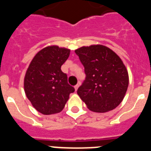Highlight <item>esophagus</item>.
<instances>
[{
	"instance_id": "1",
	"label": "esophagus",
	"mask_w": 151,
	"mask_h": 151,
	"mask_svg": "<svg viewBox=\"0 0 151 151\" xmlns=\"http://www.w3.org/2000/svg\"><path fill=\"white\" fill-rule=\"evenodd\" d=\"M78 87H79V85L77 84L76 86H74V89H75V91H77V89H78Z\"/></svg>"
}]
</instances>
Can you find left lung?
I'll return each instance as SVG.
<instances>
[{
    "instance_id": "obj_1",
    "label": "left lung",
    "mask_w": 151,
    "mask_h": 151,
    "mask_svg": "<svg viewBox=\"0 0 151 151\" xmlns=\"http://www.w3.org/2000/svg\"><path fill=\"white\" fill-rule=\"evenodd\" d=\"M84 67L86 78L77 94L96 112L114 109L122 103L128 86V74L121 58L102 45L75 50Z\"/></svg>"
}]
</instances>
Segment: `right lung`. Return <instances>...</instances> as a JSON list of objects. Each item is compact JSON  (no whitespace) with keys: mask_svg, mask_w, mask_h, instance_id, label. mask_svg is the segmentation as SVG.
I'll list each match as a JSON object with an SVG mask.
<instances>
[{"mask_svg":"<svg viewBox=\"0 0 151 151\" xmlns=\"http://www.w3.org/2000/svg\"><path fill=\"white\" fill-rule=\"evenodd\" d=\"M69 55V49L48 46L38 52L30 63L25 75L24 90L38 112L44 115L58 113L75 90L61 70Z\"/></svg>","mask_w":151,"mask_h":151,"instance_id":"1","label":"right lung"}]
</instances>
